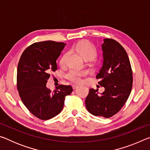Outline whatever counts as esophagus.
I'll list each match as a JSON object with an SVG mask.
<instances>
[{"instance_id":"obj_1","label":"esophagus","mask_w":150,"mask_h":150,"mask_svg":"<svg viewBox=\"0 0 150 150\" xmlns=\"http://www.w3.org/2000/svg\"><path fill=\"white\" fill-rule=\"evenodd\" d=\"M78 87H79V85H72L73 89H75V88H77Z\"/></svg>"}]
</instances>
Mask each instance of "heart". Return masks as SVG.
Wrapping results in <instances>:
<instances>
[{
  "instance_id": "1",
  "label": "heart",
  "mask_w": 150,
  "mask_h": 150,
  "mask_svg": "<svg viewBox=\"0 0 150 150\" xmlns=\"http://www.w3.org/2000/svg\"><path fill=\"white\" fill-rule=\"evenodd\" d=\"M73 49L76 52H78L79 55L85 60L91 61L93 60L97 55V52L95 47L91 44V43L82 41L77 43L73 46ZM66 55H63V57L61 59V64H63L65 62ZM88 74V71L86 70H77L71 69L69 70V71L66 74V77L68 79L75 83L80 82L81 77H84Z\"/></svg>"
}]
</instances>
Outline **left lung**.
I'll use <instances>...</instances> for the list:
<instances>
[{"mask_svg": "<svg viewBox=\"0 0 150 150\" xmlns=\"http://www.w3.org/2000/svg\"><path fill=\"white\" fill-rule=\"evenodd\" d=\"M103 65L96 78L105 87L103 93L90 88L85 99L87 110L94 116L110 118L124 105L132 87V71L124 47L112 39H104L101 45Z\"/></svg>", "mask_w": 150, "mask_h": 150, "instance_id": "1", "label": "left lung"}]
</instances>
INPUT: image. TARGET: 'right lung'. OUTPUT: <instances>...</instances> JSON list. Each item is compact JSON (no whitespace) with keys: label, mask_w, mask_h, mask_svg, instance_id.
Instances as JSON below:
<instances>
[{"label":"right lung","mask_w":150,"mask_h":150,"mask_svg":"<svg viewBox=\"0 0 150 150\" xmlns=\"http://www.w3.org/2000/svg\"><path fill=\"white\" fill-rule=\"evenodd\" d=\"M66 44L54 41L34 43L24 51L17 69V88L22 101L30 112L49 120L61 112L65 96L73 88L60 85L51 92L46 87L50 73L57 69L56 60Z\"/></svg>","instance_id":"right-lung-1"}]
</instances>
